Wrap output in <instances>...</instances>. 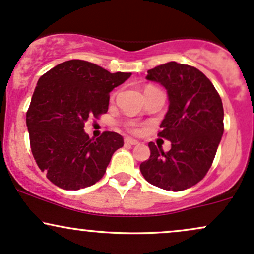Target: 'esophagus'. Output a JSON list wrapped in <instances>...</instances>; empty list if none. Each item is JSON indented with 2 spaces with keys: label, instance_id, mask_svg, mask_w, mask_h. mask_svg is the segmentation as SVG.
Masks as SVG:
<instances>
[{
  "label": "esophagus",
  "instance_id": "obj_1",
  "mask_svg": "<svg viewBox=\"0 0 254 254\" xmlns=\"http://www.w3.org/2000/svg\"><path fill=\"white\" fill-rule=\"evenodd\" d=\"M125 142L128 145H139V141L135 140V139H133V138H126L125 139Z\"/></svg>",
  "mask_w": 254,
  "mask_h": 254
}]
</instances>
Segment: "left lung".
<instances>
[{
	"label": "left lung",
	"mask_w": 254,
	"mask_h": 254,
	"mask_svg": "<svg viewBox=\"0 0 254 254\" xmlns=\"http://www.w3.org/2000/svg\"><path fill=\"white\" fill-rule=\"evenodd\" d=\"M146 79L167 90L169 107L159 136L172 142L163 152L149 142L140 164L145 180L173 192L190 189L206 175L223 135V104L212 82L196 68L172 61L147 70Z\"/></svg>",
	"instance_id": "obj_1"
}]
</instances>
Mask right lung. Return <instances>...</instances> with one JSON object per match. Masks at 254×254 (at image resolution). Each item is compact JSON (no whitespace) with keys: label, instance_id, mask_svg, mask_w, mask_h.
I'll return each instance as SVG.
<instances>
[{"label":"right lung","instance_id":"add662e5","mask_svg":"<svg viewBox=\"0 0 254 254\" xmlns=\"http://www.w3.org/2000/svg\"><path fill=\"white\" fill-rule=\"evenodd\" d=\"M132 73H110L82 60L62 62L39 78L26 114L33 157L60 189L76 190L103 178L124 138L104 132L90 138L84 130L91 116L108 112L109 93Z\"/></svg>","mask_w":254,"mask_h":254}]
</instances>
